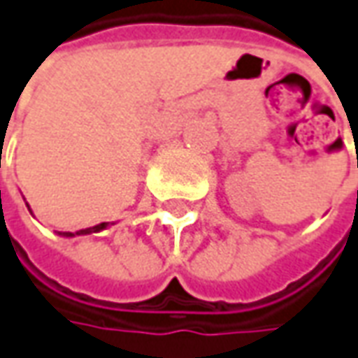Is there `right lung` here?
Returning <instances> with one entry per match:
<instances>
[{
  "instance_id": "add662e5",
  "label": "right lung",
  "mask_w": 358,
  "mask_h": 358,
  "mask_svg": "<svg viewBox=\"0 0 358 358\" xmlns=\"http://www.w3.org/2000/svg\"><path fill=\"white\" fill-rule=\"evenodd\" d=\"M27 208H29V203H27ZM29 211H31V208H29ZM33 213V211H31ZM109 225H113V223H99V225H94V227H86V229H80L76 231V233H70V231H58V235L60 237H76V235H92V233H99V231L108 229Z\"/></svg>"
}]
</instances>
